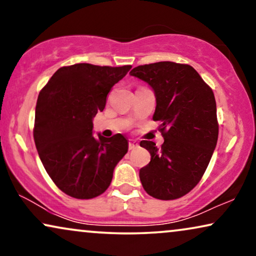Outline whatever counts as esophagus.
<instances>
[{
	"label": "esophagus",
	"mask_w": 256,
	"mask_h": 256,
	"mask_svg": "<svg viewBox=\"0 0 256 256\" xmlns=\"http://www.w3.org/2000/svg\"><path fill=\"white\" fill-rule=\"evenodd\" d=\"M138 146V143L134 140H129V150H134Z\"/></svg>",
	"instance_id": "1"
}]
</instances>
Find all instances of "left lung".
<instances>
[{
    "mask_svg": "<svg viewBox=\"0 0 256 256\" xmlns=\"http://www.w3.org/2000/svg\"><path fill=\"white\" fill-rule=\"evenodd\" d=\"M130 76L152 87L156 98L154 121H160L164 143L140 146L152 155L141 168L146 194L162 200L183 197L202 180L218 141L214 94L190 65L160 62L132 68Z\"/></svg>",
    "mask_w": 256,
    "mask_h": 256,
    "instance_id": "1",
    "label": "left lung"
}]
</instances>
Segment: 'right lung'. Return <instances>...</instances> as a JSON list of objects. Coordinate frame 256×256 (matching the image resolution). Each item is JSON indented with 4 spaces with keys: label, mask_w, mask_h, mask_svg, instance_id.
<instances>
[{
    "label": "right lung",
    "mask_w": 256,
    "mask_h": 256,
    "mask_svg": "<svg viewBox=\"0 0 256 256\" xmlns=\"http://www.w3.org/2000/svg\"><path fill=\"white\" fill-rule=\"evenodd\" d=\"M121 68L74 64L60 68L40 92L34 138L54 183L73 198L90 199L110 186L128 140L93 136V118L106 106L112 87L127 74Z\"/></svg>",
    "instance_id": "add662e5"
}]
</instances>
